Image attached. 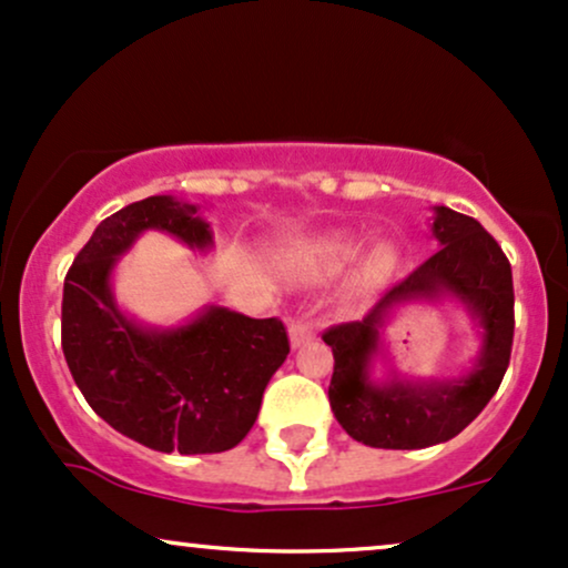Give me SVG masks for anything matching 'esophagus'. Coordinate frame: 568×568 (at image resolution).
Masks as SVG:
<instances>
[{"instance_id": "esophagus-1", "label": "esophagus", "mask_w": 568, "mask_h": 568, "mask_svg": "<svg viewBox=\"0 0 568 568\" xmlns=\"http://www.w3.org/2000/svg\"><path fill=\"white\" fill-rule=\"evenodd\" d=\"M316 339V332H313L311 324H305V321H295V324L290 326V342L292 347H303L307 342Z\"/></svg>"}]
</instances>
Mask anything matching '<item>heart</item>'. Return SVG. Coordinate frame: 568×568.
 <instances>
[{"label":"heart","instance_id":"b5f03b06","mask_svg":"<svg viewBox=\"0 0 568 568\" xmlns=\"http://www.w3.org/2000/svg\"><path fill=\"white\" fill-rule=\"evenodd\" d=\"M363 250H366V242L355 240V236L328 240L303 263V273L311 278L337 276V273L349 268V265L358 261ZM397 263H400V257H397L395 250L387 247V244H384V247H376L366 261H363L358 276H355V286H358L361 292L382 290V286L395 276Z\"/></svg>","mask_w":568,"mask_h":568}]
</instances>
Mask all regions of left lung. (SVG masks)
Masks as SVG:
<instances>
[{
    "label": "left lung",
    "instance_id": "8db88e82",
    "mask_svg": "<svg viewBox=\"0 0 568 568\" xmlns=\"http://www.w3.org/2000/svg\"><path fill=\"white\" fill-rule=\"evenodd\" d=\"M432 236L439 250L384 295L363 321L332 326L324 342L334 353L328 403L349 437L384 450H422L453 439L485 410L498 392L514 345V278L498 242L479 221L437 205ZM453 298L480 326V353L464 375L410 381L390 369L376 381L373 366L386 359L383 326L397 306Z\"/></svg>",
    "mask_w": 568,
    "mask_h": 568
}]
</instances>
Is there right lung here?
<instances>
[{
  "mask_svg": "<svg viewBox=\"0 0 568 568\" xmlns=\"http://www.w3.org/2000/svg\"><path fill=\"white\" fill-rule=\"evenodd\" d=\"M144 231L213 250L200 205L155 194L104 219L62 290V353L81 395L115 432L160 453H223L247 437L271 376L290 355L276 318L221 305L150 326L118 305L113 273Z\"/></svg>",
  "mask_w": 568,
  "mask_h": 568,
  "instance_id": "add662e5",
  "label": "right lung"
}]
</instances>
